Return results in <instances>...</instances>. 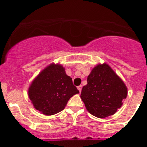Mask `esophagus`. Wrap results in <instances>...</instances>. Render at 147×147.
Returning a JSON list of instances; mask_svg holds the SVG:
<instances>
[{
  "mask_svg": "<svg viewBox=\"0 0 147 147\" xmlns=\"http://www.w3.org/2000/svg\"><path fill=\"white\" fill-rule=\"evenodd\" d=\"M82 88V85H80V86L77 87V89L79 90V91H80V92H81Z\"/></svg>",
  "mask_w": 147,
  "mask_h": 147,
  "instance_id": "34e87169",
  "label": "esophagus"
}]
</instances>
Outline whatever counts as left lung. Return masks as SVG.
<instances>
[{
	"instance_id": "8db88e82",
	"label": "left lung",
	"mask_w": 147,
	"mask_h": 147,
	"mask_svg": "<svg viewBox=\"0 0 147 147\" xmlns=\"http://www.w3.org/2000/svg\"><path fill=\"white\" fill-rule=\"evenodd\" d=\"M127 96V88L124 82L108 65L104 63L92 70L80 97L90 113L103 119L115 114Z\"/></svg>"
}]
</instances>
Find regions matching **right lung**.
I'll use <instances>...</instances> for the list:
<instances>
[{
  "mask_svg": "<svg viewBox=\"0 0 147 147\" xmlns=\"http://www.w3.org/2000/svg\"><path fill=\"white\" fill-rule=\"evenodd\" d=\"M79 93L72 79L66 74L65 67L54 63L37 75L28 90L34 108L45 115H54L64 110L70 98Z\"/></svg>",
  "mask_w": 147,
  "mask_h": 147,
  "instance_id": "obj_1",
  "label": "right lung"
}]
</instances>
